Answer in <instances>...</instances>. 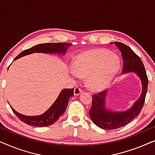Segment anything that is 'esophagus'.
Returning <instances> with one entry per match:
<instances>
[{"label": "esophagus", "mask_w": 155, "mask_h": 155, "mask_svg": "<svg viewBox=\"0 0 155 155\" xmlns=\"http://www.w3.org/2000/svg\"><path fill=\"white\" fill-rule=\"evenodd\" d=\"M82 92V89L78 87H75V89H74V94L76 95V96L81 94Z\"/></svg>", "instance_id": "34e87169"}]
</instances>
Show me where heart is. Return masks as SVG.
I'll use <instances>...</instances> for the list:
<instances>
[{
    "instance_id": "obj_1",
    "label": "heart",
    "mask_w": 155,
    "mask_h": 155,
    "mask_svg": "<svg viewBox=\"0 0 155 155\" xmlns=\"http://www.w3.org/2000/svg\"><path fill=\"white\" fill-rule=\"evenodd\" d=\"M120 68L117 55L102 49L87 50L80 53L73 61L75 74L87 77L91 90H104L111 84Z\"/></svg>"
}]
</instances>
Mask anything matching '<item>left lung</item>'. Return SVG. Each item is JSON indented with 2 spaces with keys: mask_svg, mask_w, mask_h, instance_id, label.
<instances>
[{
  "mask_svg": "<svg viewBox=\"0 0 155 155\" xmlns=\"http://www.w3.org/2000/svg\"><path fill=\"white\" fill-rule=\"evenodd\" d=\"M114 44L121 54L124 63L122 73L130 72L136 73L141 80L143 91L141 96L133 107L124 111H114L107 109L106 98L108 93L107 90L93 94L92 104L89 111V115L96 126L105 130H114L126 126L139 115L145 103L148 85L147 73L140 57L129 46L124 44L116 41Z\"/></svg>",
  "mask_w": 155,
  "mask_h": 155,
  "instance_id": "1",
  "label": "left lung"
}]
</instances>
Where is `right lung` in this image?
Segmentation results:
<instances>
[{
    "mask_svg": "<svg viewBox=\"0 0 155 155\" xmlns=\"http://www.w3.org/2000/svg\"><path fill=\"white\" fill-rule=\"evenodd\" d=\"M70 46H71V44L65 43H65H46L38 44L30 48L23 51L14 59V61L26 56V55L33 54V53L64 54L66 53L68 48ZM73 92L74 88L63 90L56 100L51 105V107L43 114L39 116H28L22 115L16 111L11 106L10 107L19 119L24 122L25 124L37 127L48 126L54 124L65 111L70 98L74 95Z\"/></svg>",
    "mask_w": 155,
    "mask_h": 155,
    "instance_id": "add662e5",
    "label": "right lung"
}]
</instances>
